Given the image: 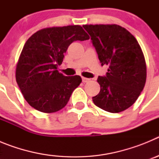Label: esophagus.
<instances>
[{
	"label": "esophagus",
	"mask_w": 159,
	"mask_h": 159,
	"mask_svg": "<svg viewBox=\"0 0 159 159\" xmlns=\"http://www.w3.org/2000/svg\"><path fill=\"white\" fill-rule=\"evenodd\" d=\"M82 80L84 83H87L88 82V81H90V79L86 78V77H82Z\"/></svg>",
	"instance_id": "obj_1"
}]
</instances>
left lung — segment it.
<instances>
[{
	"instance_id": "1",
	"label": "left lung",
	"mask_w": 159,
	"mask_h": 159,
	"mask_svg": "<svg viewBox=\"0 0 159 159\" xmlns=\"http://www.w3.org/2000/svg\"><path fill=\"white\" fill-rule=\"evenodd\" d=\"M101 65L109 66L97 82L100 92L92 98L97 107L111 113L130 107L139 96L147 80L141 47L130 32L117 25H85Z\"/></svg>"
}]
</instances>
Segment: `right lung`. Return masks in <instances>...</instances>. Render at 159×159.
I'll return each mask as SVG.
<instances>
[{
  "label": "right lung",
  "mask_w": 159,
  "mask_h": 159,
  "mask_svg": "<svg viewBox=\"0 0 159 159\" xmlns=\"http://www.w3.org/2000/svg\"><path fill=\"white\" fill-rule=\"evenodd\" d=\"M89 36L80 25L46 28L37 31L24 45L16 68V80L25 100L36 110L52 113L66 106L82 82L80 75L58 71L68 46Z\"/></svg>",
  "instance_id": "add662e5"
}]
</instances>
